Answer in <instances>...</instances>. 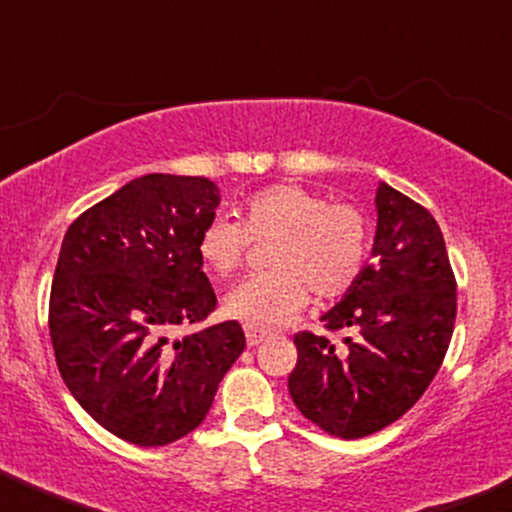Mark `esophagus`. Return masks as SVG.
Instances as JSON below:
<instances>
[{
    "mask_svg": "<svg viewBox=\"0 0 512 512\" xmlns=\"http://www.w3.org/2000/svg\"><path fill=\"white\" fill-rule=\"evenodd\" d=\"M246 344L249 346H258L261 342H266V339L270 337V332L266 330H258V327H246Z\"/></svg>",
    "mask_w": 512,
    "mask_h": 512,
    "instance_id": "34e87169",
    "label": "esophagus"
}]
</instances>
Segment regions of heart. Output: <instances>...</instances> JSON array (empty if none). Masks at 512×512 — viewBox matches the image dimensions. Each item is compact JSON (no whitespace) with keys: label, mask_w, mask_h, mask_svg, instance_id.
<instances>
[{"label":"heart","mask_w":512,"mask_h":512,"mask_svg":"<svg viewBox=\"0 0 512 512\" xmlns=\"http://www.w3.org/2000/svg\"><path fill=\"white\" fill-rule=\"evenodd\" d=\"M251 239L270 242V273L246 277L225 296L232 318L270 330L285 325L311 299H334L353 287L368 254V223L351 204H330L301 185H273L251 194L239 223L213 218L201 230L197 251L213 275L242 266Z\"/></svg>","instance_id":"obj_1"}]
</instances>
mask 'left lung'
I'll list each match as a JSON object with an SVG mask.
<instances>
[{
	"label": "left lung",
	"instance_id": "8db88e82",
	"mask_svg": "<svg viewBox=\"0 0 512 512\" xmlns=\"http://www.w3.org/2000/svg\"><path fill=\"white\" fill-rule=\"evenodd\" d=\"M372 263L339 304L327 330H349L342 349L327 337H294L289 394L327 434L361 439L399 420L425 394L449 349L456 280L432 213L380 182Z\"/></svg>",
	"mask_w": 512,
	"mask_h": 512
}]
</instances>
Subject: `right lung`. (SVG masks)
Masks as SVG:
<instances>
[{"label":"right lung","instance_id":"right-lung-1","mask_svg":"<svg viewBox=\"0 0 512 512\" xmlns=\"http://www.w3.org/2000/svg\"><path fill=\"white\" fill-rule=\"evenodd\" d=\"M218 204L216 182L151 173L63 237L49 299L56 365L73 399L130 444L166 446L199 427L246 346L235 320L168 339L216 311L197 242Z\"/></svg>","mask_w":512,"mask_h":512}]
</instances>
